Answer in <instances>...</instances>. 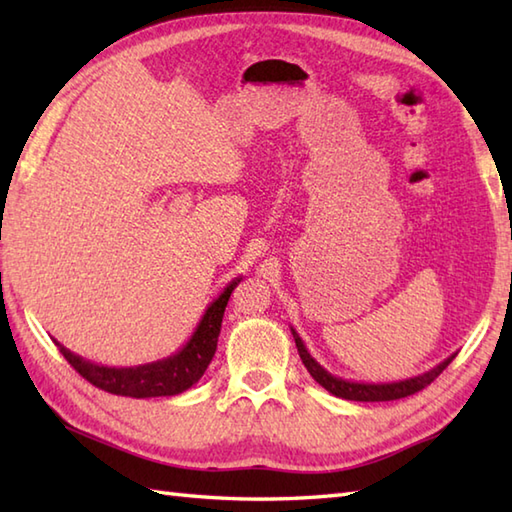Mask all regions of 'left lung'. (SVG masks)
Returning a JSON list of instances; mask_svg holds the SVG:
<instances>
[{
  "mask_svg": "<svg viewBox=\"0 0 512 512\" xmlns=\"http://www.w3.org/2000/svg\"><path fill=\"white\" fill-rule=\"evenodd\" d=\"M292 336H295V343H297V350L303 365L310 372V376L317 380V383L328 389L332 396L336 398H345V400H358V402H383V400H398V398H407L411 394H416V391L424 389L427 385H431L433 380H436L447 365L453 361L455 354H451L449 358H444L442 363H438L429 372H424L420 376H413V378H405V380H396V383H356V380H345L330 374L328 369L321 367L317 361H314L312 354L308 352L306 343L301 341V336L297 334L295 328H290Z\"/></svg>",
  "mask_w": 512,
  "mask_h": 512,
  "instance_id": "left-lung-1",
  "label": "left lung"
}]
</instances>
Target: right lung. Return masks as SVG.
<instances>
[{"mask_svg":"<svg viewBox=\"0 0 512 512\" xmlns=\"http://www.w3.org/2000/svg\"><path fill=\"white\" fill-rule=\"evenodd\" d=\"M242 277H235L228 284L220 297L209 303L204 310L198 328L191 334V339L184 343L176 354H171L162 361L136 365V367H107L92 361H85L83 356L70 352L68 347L57 343L61 354L65 356L76 372L85 380H90L94 387L110 391L116 396L129 398H156V396H176L187 391L191 385L198 383L204 376L206 367L213 361L217 350V336L222 330V319L226 303L231 299V292L237 288Z\"/></svg>","mask_w":512,"mask_h":512,"instance_id":"obj_1","label":"right lung"}]
</instances>
